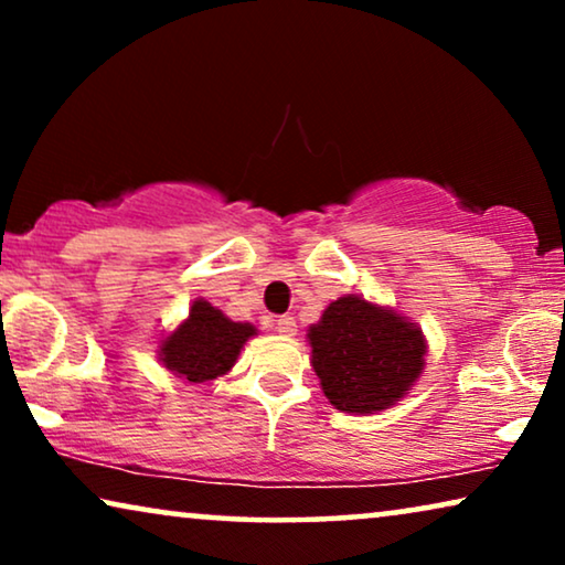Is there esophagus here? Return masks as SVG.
<instances>
[{
    "instance_id": "obj_1",
    "label": "esophagus",
    "mask_w": 565,
    "mask_h": 565,
    "mask_svg": "<svg viewBox=\"0 0 565 565\" xmlns=\"http://www.w3.org/2000/svg\"><path fill=\"white\" fill-rule=\"evenodd\" d=\"M275 329L280 331L282 337H292L298 331V327H296V319H292V316H280V319L275 321Z\"/></svg>"
}]
</instances>
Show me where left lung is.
Returning <instances> with one entry per match:
<instances>
[{
    "mask_svg": "<svg viewBox=\"0 0 565 565\" xmlns=\"http://www.w3.org/2000/svg\"><path fill=\"white\" fill-rule=\"evenodd\" d=\"M321 388L347 414H373L396 404L424 370L422 331L388 308L344 296L329 303L308 331Z\"/></svg>",
    "mask_w": 565,
    "mask_h": 565,
    "instance_id": "1",
    "label": "left lung"
}]
</instances>
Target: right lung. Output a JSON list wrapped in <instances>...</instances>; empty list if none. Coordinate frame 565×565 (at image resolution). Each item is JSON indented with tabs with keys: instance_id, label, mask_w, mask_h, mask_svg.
<instances>
[{
	"instance_id": "obj_1",
	"label": "right lung",
	"mask_w": 565,
	"mask_h": 565,
	"mask_svg": "<svg viewBox=\"0 0 565 565\" xmlns=\"http://www.w3.org/2000/svg\"><path fill=\"white\" fill-rule=\"evenodd\" d=\"M257 334L252 323H236L205 300H195L190 319L161 342V362L190 383L213 381L234 367L244 342Z\"/></svg>"
}]
</instances>
